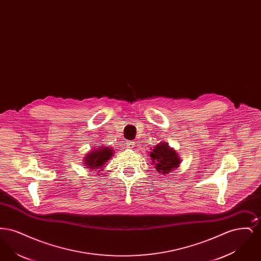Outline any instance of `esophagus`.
I'll return each instance as SVG.
<instances>
[{
    "mask_svg": "<svg viewBox=\"0 0 261 261\" xmlns=\"http://www.w3.org/2000/svg\"><path fill=\"white\" fill-rule=\"evenodd\" d=\"M126 147L128 149H133L135 147V143L132 142V141H129V142H126Z\"/></svg>",
    "mask_w": 261,
    "mask_h": 261,
    "instance_id": "esophagus-1",
    "label": "esophagus"
}]
</instances>
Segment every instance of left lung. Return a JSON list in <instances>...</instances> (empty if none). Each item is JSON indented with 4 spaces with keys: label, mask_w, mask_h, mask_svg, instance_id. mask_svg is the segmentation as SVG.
I'll use <instances>...</instances> for the list:
<instances>
[{
    "label": "left lung",
    "mask_w": 261,
    "mask_h": 261,
    "mask_svg": "<svg viewBox=\"0 0 261 261\" xmlns=\"http://www.w3.org/2000/svg\"><path fill=\"white\" fill-rule=\"evenodd\" d=\"M149 156L151 159V164L154 165L156 171L163 175L171 173L181 163L176 150L165 142H161L152 149L150 148Z\"/></svg>",
    "instance_id": "1"
}]
</instances>
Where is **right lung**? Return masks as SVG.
<instances>
[{"label":"right lung","instance_id":"add662e5","mask_svg":"<svg viewBox=\"0 0 261 261\" xmlns=\"http://www.w3.org/2000/svg\"><path fill=\"white\" fill-rule=\"evenodd\" d=\"M113 149L109 147H96L93 150L86 153L84 156V166L93 171H101L106 166V163L112 159ZM100 174V173H99Z\"/></svg>","mask_w":261,"mask_h":261}]
</instances>
